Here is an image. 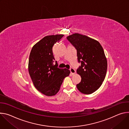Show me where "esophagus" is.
<instances>
[{
	"mask_svg": "<svg viewBox=\"0 0 129 129\" xmlns=\"http://www.w3.org/2000/svg\"><path fill=\"white\" fill-rule=\"evenodd\" d=\"M70 72H71V74H72V75H73V74H74L75 73V72H76L75 70H74L73 68H70Z\"/></svg>",
	"mask_w": 129,
	"mask_h": 129,
	"instance_id": "esophagus-1",
	"label": "esophagus"
}]
</instances>
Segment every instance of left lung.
Instances as JSON below:
<instances>
[{"mask_svg":"<svg viewBox=\"0 0 129 129\" xmlns=\"http://www.w3.org/2000/svg\"><path fill=\"white\" fill-rule=\"evenodd\" d=\"M67 38L77 50L81 62L77 73L81 80L77 88L83 94H92L101 86L106 75L107 60L104 49L97 40L87 36L74 33Z\"/></svg>","mask_w":129,"mask_h":129,"instance_id":"1","label":"left lung"}]
</instances>
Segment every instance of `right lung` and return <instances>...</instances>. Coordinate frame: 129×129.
<instances>
[{
	"instance_id": "right-lung-1",
	"label": "right lung",
	"mask_w": 129,
	"mask_h": 129,
	"mask_svg": "<svg viewBox=\"0 0 129 129\" xmlns=\"http://www.w3.org/2000/svg\"><path fill=\"white\" fill-rule=\"evenodd\" d=\"M57 34L45 36L33 47L28 60V70L36 89L47 96L56 95L60 90L65 77L70 75L67 69L57 68L52 48L63 36Z\"/></svg>"
}]
</instances>
